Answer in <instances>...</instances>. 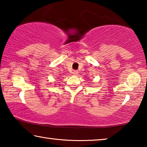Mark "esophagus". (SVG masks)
I'll return each instance as SVG.
<instances>
[{
	"label": "esophagus",
	"instance_id": "obj_1",
	"mask_svg": "<svg viewBox=\"0 0 147 147\" xmlns=\"http://www.w3.org/2000/svg\"><path fill=\"white\" fill-rule=\"evenodd\" d=\"M78 71H76V70H74L73 71V75H74V76L77 75V74H78Z\"/></svg>",
	"mask_w": 147,
	"mask_h": 147
}]
</instances>
